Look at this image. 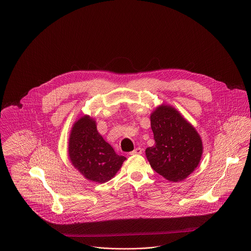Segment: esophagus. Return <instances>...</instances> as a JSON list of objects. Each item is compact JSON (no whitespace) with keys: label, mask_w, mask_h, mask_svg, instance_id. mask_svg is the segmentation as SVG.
<instances>
[{"label":"esophagus","mask_w":251,"mask_h":251,"mask_svg":"<svg viewBox=\"0 0 251 251\" xmlns=\"http://www.w3.org/2000/svg\"><path fill=\"white\" fill-rule=\"evenodd\" d=\"M142 149H140V148H137V149H135L133 151H131V152H129V154L130 155H138V154H142Z\"/></svg>","instance_id":"1"}]
</instances>
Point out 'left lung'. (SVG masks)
<instances>
[{"label": "left lung", "mask_w": 251, "mask_h": 251, "mask_svg": "<svg viewBox=\"0 0 251 251\" xmlns=\"http://www.w3.org/2000/svg\"><path fill=\"white\" fill-rule=\"evenodd\" d=\"M151 124L155 145L146 150V155L151 167L169 182L184 181L200 164V135L169 104L162 103L152 111Z\"/></svg>", "instance_id": "left-lung-1"}]
</instances>
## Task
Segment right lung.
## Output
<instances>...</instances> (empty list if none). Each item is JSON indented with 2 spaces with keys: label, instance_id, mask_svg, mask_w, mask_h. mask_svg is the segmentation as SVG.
Masks as SVG:
<instances>
[{
  "label": "right lung",
  "instance_id": "add662e5",
  "mask_svg": "<svg viewBox=\"0 0 251 251\" xmlns=\"http://www.w3.org/2000/svg\"><path fill=\"white\" fill-rule=\"evenodd\" d=\"M67 151L72 166L86 180L100 184L112 179L126 160L104 141L97 130L96 121L89 115L73 124Z\"/></svg>",
  "mask_w": 251,
  "mask_h": 251
}]
</instances>
